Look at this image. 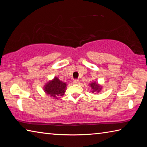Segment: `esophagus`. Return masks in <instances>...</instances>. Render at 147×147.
Here are the masks:
<instances>
[{"label": "esophagus", "instance_id": "esophagus-1", "mask_svg": "<svg viewBox=\"0 0 147 147\" xmlns=\"http://www.w3.org/2000/svg\"><path fill=\"white\" fill-rule=\"evenodd\" d=\"M80 82V80H74L73 82V84H79Z\"/></svg>", "mask_w": 147, "mask_h": 147}]
</instances>
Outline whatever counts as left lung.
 Wrapping results in <instances>:
<instances>
[{
    "label": "left lung",
    "mask_w": 147,
    "mask_h": 147,
    "mask_svg": "<svg viewBox=\"0 0 147 147\" xmlns=\"http://www.w3.org/2000/svg\"><path fill=\"white\" fill-rule=\"evenodd\" d=\"M89 86L91 87V91L93 93H98L101 91L102 89V86L100 84H99L98 82H93L91 84H89Z\"/></svg>",
    "instance_id": "1"
}]
</instances>
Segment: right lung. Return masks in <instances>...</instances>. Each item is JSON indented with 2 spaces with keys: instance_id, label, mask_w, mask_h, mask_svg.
Segmentation results:
<instances>
[{
  "instance_id": "add662e5",
  "label": "right lung",
  "mask_w": 147,
  "mask_h": 147,
  "mask_svg": "<svg viewBox=\"0 0 147 147\" xmlns=\"http://www.w3.org/2000/svg\"><path fill=\"white\" fill-rule=\"evenodd\" d=\"M66 89L67 84L61 81L56 76L47 82L43 86V90L45 94L54 99H58V96L64 95Z\"/></svg>"
}]
</instances>
